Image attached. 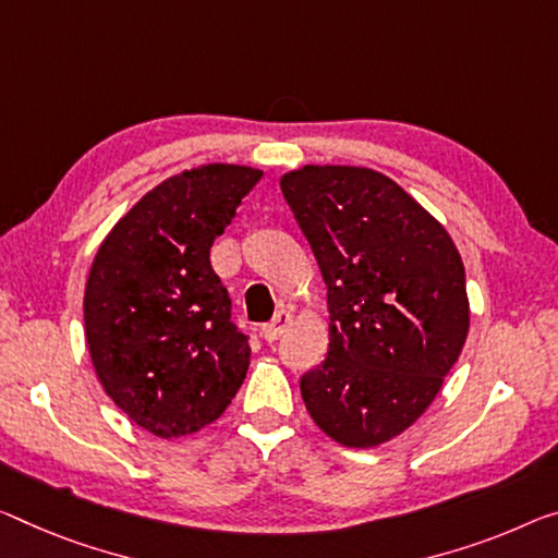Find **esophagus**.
I'll use <instances>...</instances> for the list:
<instances>
[{
    "mask_svg": "<svg viewBox=\"0 0 558 558\" xmlns=\"http://www.w3.org/2000/svg\"><path fill=\"white\" fill-rule=\"evenodd\" d=\"M289 324H291V314L284 312V308H281V312L274 314V319H271L269 324H264V327H262V337L267 339V341H277V339L281 337V333H284V331L289 329Z\"/></svg>",
    "mask_w": 558,
    "mask_h": 558,
    "instance_id": "1",
    "label": "esophagus"
}]
</instances>
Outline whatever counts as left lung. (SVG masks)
Masks as SVG:
<instances>
[{
	"mask_svg": "<svg viewBox=\"0 0 558 558\" xmlns=\"http://www.w3.org/2000/svg\"><path fill=\"white\" fill-rule=\"evenodd\" d=\"M281 192L327 284L329 351L302 376L306 411L344 447H379L424 414L464 349V262L381 171L306 165Z\"/></svg>",
	"mask_w": 558,
	"mask_h": 558,
	"instance_id": "left-lung-1",
	"label": "left lung"
}]
</instances>
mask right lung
Here are the masks:
<instances>
[{"instance_id":"1","label":"right lung","mask_w":558,"mask_h":558,"mask_svg":"<svg viewBox=\"0 0 558 558\" xmlns=\"http://www.w3.org/2000/svg\"><path fill=\"white\" fill-rule=\"evenodd\" d=\"M264 171L202 165L154 186L117 221L84 289V333L109 399L161 439L225 414L250 368V341L209 250Z\"/></svg>"}]
</instances>
